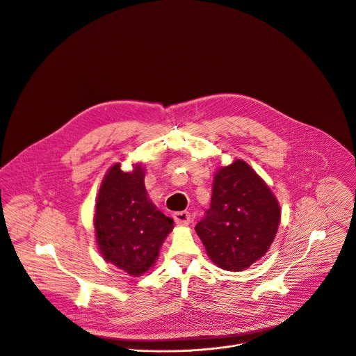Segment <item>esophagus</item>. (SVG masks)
Returning a JSON list of instances; mask_svg holds the SVG:
<instances>
[{
	"instance_id": "34e87169",
	"label": "esophagus",
	"mask_w": 356,
	"mask_h": 356,
	"mask_svg": "<svg viewBox=\"0 0 356 356\" xmlns=\"http://www.w3.org/2000/svg\"><path fill=\"white\" fill-rule=\"evenodd\" d=\"M173 218L177 225H187L191 221V214L188 212H177L173 214Z\"/></svg>"
}]
</instances>
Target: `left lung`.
Wrapping results in <instances>:
<instances>
[{"label": "left lung", "instance_id": "1", "mask_svg": "<svg viewBox=\"0 0 356 356\" xmlns=\"http://www.w3.org/2000/svg\"><path fill=\"white\" fill-rule=\"evenodd\" d=\"M280 222V202L270 187L236 159L216 172L211 208L195 231L217 267L242 271L268 252Z\"/></svg>", "mask_w": 356, "mask_h": 356}]
</instances>
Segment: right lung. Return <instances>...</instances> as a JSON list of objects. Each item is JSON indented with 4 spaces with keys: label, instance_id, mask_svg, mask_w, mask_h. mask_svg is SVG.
Masks as SVG:
<instances>
[{
    "label": "right lung",
    "instance_id": "add662e5",
    "mask_svg": "<svg viewBox=\"0 0 356 356\" xmlns=\"http://www.w3.org/2000/svg\"><path fill=\"white\" fill-rule=\"evenodd\" d=\"M95 236L103 259L132 277H140L158 259L161 245L173 229L148 200L140 163L124 172L113 165L100 186L93 217Z\"/></svg>",
    "mask_w": 356,
    "mask_h": 356
}]
</instances>
